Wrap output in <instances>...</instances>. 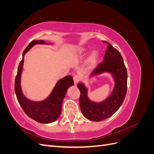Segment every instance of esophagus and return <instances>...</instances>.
<instances>
[{
    "label": "esophagus",
    "mask_w": 154,
    "mask_h": 154,
    "mask_svg": "<svg viewBox=\"0 0 154 154\" xmlns=\"http://www.w3.org/2000/svg\"><path fill=\"white\" fill-rule=\"evenodd\" d=\"M80 80H81L80 76L74 75L73 76V80H74V83H75V84H76V83H78L79 82H80Z\"/></svg>",
    "instance_id": "obj_1"
}]
</instances>
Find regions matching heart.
I'll return each mask as SVG.
<instances>
[{"label": "heart", "instance_id": "heart-1", "mask_svg": "<svg viewBox=\"0 0 154 154\" xmlns=\"http://www.w3.org/2000/svg\"><path fill=\"white\" fill-rule=\"evenodd\" d=\"M89 52V50L83 47H79L74 49L71 54L70 58L72 60H78L83 58ZM99 58V52L97 51H94L88 56L85 63V68L87 70H92L94 69L97 62V59Z\"/></svg>", "mask_w": 154, "mask_h": 154}]
</instances>
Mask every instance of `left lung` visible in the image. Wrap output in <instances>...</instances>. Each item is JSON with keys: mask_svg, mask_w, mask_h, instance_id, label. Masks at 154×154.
Instances as JSON below:
<instances>
[{"mask_svg": "<svg viewBox=\"0 0 154 154\" xmlns=\"http://www.w3.org/2000/svg\"><path fill=\"white\" fill-rule=\"evenodd\" d=\"M108 44L103 63L90 74L89 78L98 77L101 74H109L114 85L110 94L102 101L92 100L88 96V88L85 83L79 82L80 91V106L82 112L87 119L101 122L110 118L122 105L127 94V72L123 58L119 51L107 42Z\"/></svg>", "mask_w": 154, "mask_h": 154, "instance_id": "8db88e82", "label": "left lung"}]
</instances>
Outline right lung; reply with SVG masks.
<instances>
[{
  "label": "right lung",
  "instance_id": "obj_1",
  "mask_svg": "<svg viewBox=\"0 0 154 154\" xmlns=\"http://www.w3.org/2000/svg\"><path fill=\"white\" fill-rule=\"evenodd\" d=\"M37 44L53 45V43H47L43 40H35L26 48L18 67L15 82V91L18 103L24 112L30 118L40 123H51L57 121L61 114L63 99L68 88L74 85V82L71 76H66L57 82L50 94L44 100L34 101L27 98L23 93L21 87V76L24 56L33 46Z\"/></svg>",
  "mask_w": 154,
  "mask_h": 154
}]
</instances>
